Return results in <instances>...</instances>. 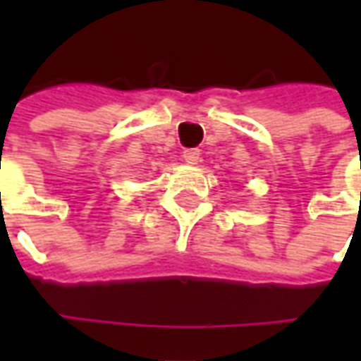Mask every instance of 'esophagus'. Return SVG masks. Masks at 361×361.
Segmentation results:
<instances>
[{"label": "esophagus", "mask_w": 361, "mask_h": 361, "mask_svg": "<svg viewBox=\"0 0 361 361\" xmlns=\"http://www.w3.org/2000/svg\"><path fill=\"white\" fill-rule=\"evenodd\" d=\"M181 157L183 160L188 162V164H197L199 160H201V150L199 149H185L181 152Z\"/></svg>", "instance_id": "esophagus-1"}]
</instances>
